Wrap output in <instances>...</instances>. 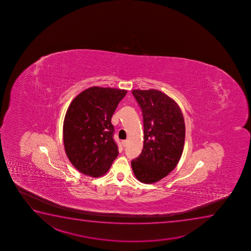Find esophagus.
I'll return each instance as SVG.
<instances>
[{"label":"esophagus","instance_id":"esophagus-1","mask_svg":"<svg viewBox=\"0 0 251 251\" xmlns=\"http://www.w3.org/2000/svg\"><path fill=\"white\" fill-rule=\"evenodd\" d=\"M122 145H123V146H124V147H126V146H127V140H123V141H122Z\"/></svg>","mask_w":251,"mask_h":251}]
</instances>
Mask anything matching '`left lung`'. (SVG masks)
Instances as JSON below:
<instances>
[{
    "mask_svg": "<svg viewBox=\"0 0 251 251\" xmlns=\"http://www.w3.org/2000/svg\"><path fill=\"white\" fill-rule=\"evenodd\" d=\"M144 119V146L131 165L145 184L168 176L180 160L185 143V122L180 106L158 90H133Z\"/></svg>",
    "mask_w": 251,
    "mask_h": 251,
    "instance_id": "left-lung-1",
    "label": "left lung"
}]
</instances>
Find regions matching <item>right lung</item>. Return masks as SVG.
Returning <instances> with one entry per match:
<instances>
[{
  "label": "right lung",
  "mask_w": 251,
  "mask_h": 251,
  "mask_svg": "<svg viewBox=\"0 0 251 251\" xmlns=\"http://www.w3.org/2000/svg\"><path fill=\"white\" fill-rule=\"evenodd\" d=\"M126 94V90L93 86L70 104L63 126L64 146L71 164L82 174L101 176L118 157L111 119Z\"/></svg>",
  "instance_id": "obj_1"
}]
</instances>
